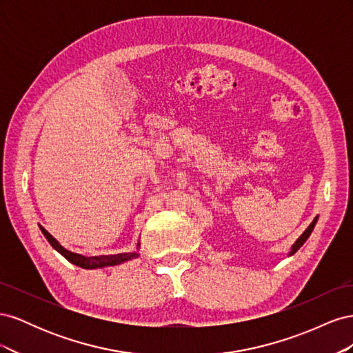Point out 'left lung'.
Returning <instances> with one entry per match:
<instances>
[{
  "mask_svg": "<svg viewBox=\"0 0 353 353\" xmlns=\"http://www.w3.org/2000/svg\"><path fill=\"white\" fill-rule=\"evenodd\" d=\"M316 221H318V216H315V219L311 222V225H309L305 231H303V234L301 237H299L296 241H294V244L292 245V249H290V252H288V256H292V254H294L299 249L302 248L303 245V243L309 239V236H311V232L314 231V227H315V223H316Z\"/></svg>",
  "mask_w": 353,
  "mask_h": 353,
  "instance_id": "8db88e82",
  "label": "left lung"
}]
</instances>
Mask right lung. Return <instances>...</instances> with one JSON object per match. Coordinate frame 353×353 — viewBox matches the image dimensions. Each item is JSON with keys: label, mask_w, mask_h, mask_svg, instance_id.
<instances>
[{"label": "right lung", "mask_w": 353, "mask_h": 353, "mask_svg": "<svg viewBox=\"0 0 353 353\" xmlns=\"http://www.w3.org/2000/svg\"><path fill=\"white\" fill-rule=\"evenodd\" d=\"M39 230L42 234H44V237L48 240V243L52 245V249H56L61 256H65V258L70 263L81 266V268H83V270H99V268H105V266H116V265H121L123 262L132 261L140 256V253H138V250H140V241L137 243L135 252L117 253V254H101V256H83V254L73 253V252L63 248V245L54 237H52L51 234L42 225H39Z\"/></svg>", "instance_id": "1"}]
</instances>
